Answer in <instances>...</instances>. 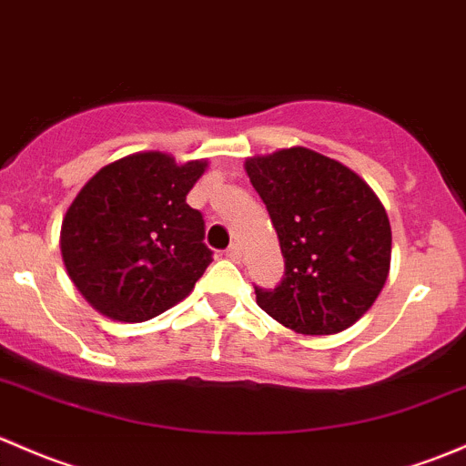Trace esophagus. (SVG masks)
<instances>
[{
	"label": "esophagus",
	"instance_id": "34e87169",
	"mask_svg": "<svg viewBox=\"0 0 466 466\" xmlns=\"http://www.w3.org/2000/svg\"><path fill=\"white\" fill-rule=\"evenodd\" d=\"M225 257H228L229 261L238 263V261H241V248H238V246H229L228 252H225Z\"/></svg>",
	"mask_w": 466,
	"mask_h": 466
}]
</instances>
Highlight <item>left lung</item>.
<instances>
[{
    "label": "left lung",
    "instance_id": "8db88e82",
    "mask_svg": "<svg viewBox=\"0 0 466 466\" xmlns=\"http://www.w3.org/2000/svg\"><path fill=\"white\" fill-rule=\"evenodd\" d=\"M246 171L286 258L274 290L254 286L261 310L301 335L350 328L389 277L384 205L355 171L306 147L254 156Z\"/></svg>",
    "mask_w": 466,
    "mask_h": 466
}]
</instances>
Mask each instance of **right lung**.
Returning a JSON list of instances; mask_svg holds the SVG:
<instances>
[{
  "mask_svg": "<svg viewBox=\"0 0 466 466\" xmlns=\"http://www.w3.org/2000/svg\"><path fill=\"white\" fill-rule=\"evenodd\" d=\"M205 167L143 151L102 167L76 196L62 220V258L100 315L154 319L194 290L212 263L203 214L187 205Z\"/></svg>",
  "mask_w": 466,
  "mask_h": 466,
  "instance_id": "obj_1",
  "label": "right lung"
}]
</instances>
